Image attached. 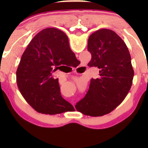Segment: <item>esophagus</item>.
I'll return each mask as SVG.
<instances>
[{"instance_id":"34e87169","label":"esophagus","mask_w":148,"mask_h":148,"mask_svg":"<svg viewBox=\"0 0 148 148\" xmlns=\"http://www.w3.org/2000/svg\"><path fill=\"white\" fill-rule=\"evenodd\" d=\"M85 70H86V66L84 65H81L79 66L78 67H76V69H75V72L79 73V74H84Z\"/></svg>"}]
</instances>
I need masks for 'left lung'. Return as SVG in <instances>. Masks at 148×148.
<instances>
[{
  "label": "left lung",
  "instance_id": "obj_1",
  "mask_svg": "<svg viewBox=\"0 0 148 148\" xmlns=\"http://www.w3.org/2000/svg\"><path fill=\"white\" fill-rule=\"evenodd\" d=\"M91 53L89 67L99 69V76L92 79L86 96L76 104L83 114L102 116L122 102L130 91L134 77L131 56L119 35L109 29H100L88 38Z\"/></svg>",
  "mask_w": 148,
  "mask_h": 148
}]
</instances>
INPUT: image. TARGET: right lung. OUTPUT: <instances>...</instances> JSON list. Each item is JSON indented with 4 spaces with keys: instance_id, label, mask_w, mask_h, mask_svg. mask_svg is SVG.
<instances>
[{
    "instance_id": "add662e5",
    "label": "right lung",
    "mask_w": 148,
    "mask_h": 148,
    "mask_svg": "<svg viewBox=\"0 0 148 148\" xmlns=\"http://www.w3.org/2000/svg\"><path fill=\"white\" fill-rule=\"evenodd\" d=\"M77 60L66 34L49 28L33 37L22 55L16 70L20 92L35 111L56 115L74 110L62 97L58 79L53 73L61 66L72 65Z\"/></svg>"
}]
</instances>
